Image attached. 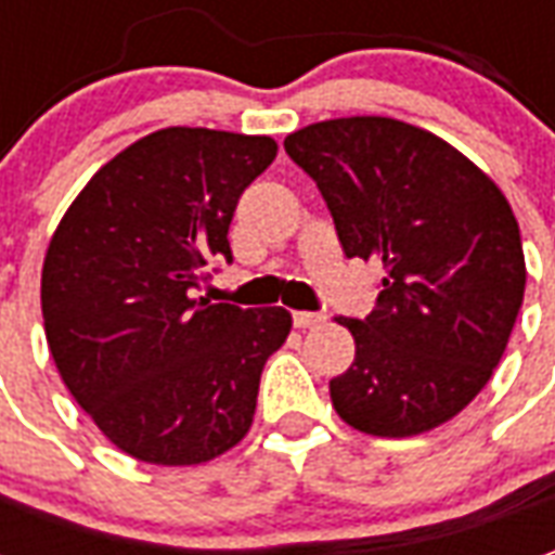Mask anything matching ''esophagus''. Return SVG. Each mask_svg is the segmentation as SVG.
<instances>
[{"mask_svg":"<svg viewBox=\"0 0 555 555\" xmlns=\"http://www.w3.org/2000/svg\"><path fill=\"white\" fill-rule=\"evenodd\" d=\"M324 324V314L321 312H294V326L297 330H312V326Z\"/></svg>","mask_w":555,"mask_h":555,"instance_id":"1","label":"esophagus"}]
</instances>
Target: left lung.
<instances>
[{"label":"left lung","instance_id":"left-lung-1","mask_svg":"<svg viewBox=\"0 0 555 555\" xmlns=\"http://www.w3.org/2000/svg\"><path fill=\"white\" fill-rule=\"evenodd\" d=\"M324 195L348 258L384 267L372 314L336 318L357 341L330 380L350 428L413 437L457 416L500 365L526 288L512 205L476 163L380 115L285 139Z\"/></svg>","mask_w":555,"mask_h":555}]
</instances>
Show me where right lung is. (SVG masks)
Here are the masks:
<instances>
[{
    "label": "right lung",
    "mask_w": 555,
    "mask_h": 555,
    "mask_svg": "<svg viewBox=\"0 0 555 555\" xmlns=\"http://www.w3.org/2000/svg\"><path fill=\"white\" fill-rule=\"evenodd\" d=\"M273 157L270 137L166 127L109 159L50 241L41 309L55 369L137 461L205 464L253 425L291 314L195 291L210 261H231L237 198Z\"/></svg>",
    "instance_id": "1"
}]
</instances>
